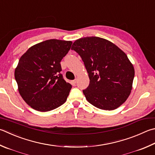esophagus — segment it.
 <instances>
[{
    "mask_svg": "<svg viewBox=\"0 0 155 155\" xmlns=\"http://www.w3.org/2000/svg\"><path fill=\"white\" fill-rule=\"evenodd\" d=\"M76 83H77V80H73L71 81V84L73 86L76 85Z\"/></svg>",
    "mask_w": 155,
    "mask_h": 155,
    "instance_id": "1",
    "label": "esophagus"
}]
</instances>
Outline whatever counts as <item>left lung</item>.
Returning a JSON list of instances; mask_svg holds the SVG:
<instances>
[{
	"mask_svg": "<svg viewBox=\"0 0 155 155\" xmlns=\"http://www.w3.org/2000/svg\"><path fill=\"white\" fill-rule=\"evenodd\" d=\"M71 49L81 56L88 72L89 85L83 91L87 100L106 110L121 106L131 94L135 74L125 52L97 36L77 39Z\"/></svg>",
	"mask_w": 155,
	"mask_h": 155,
	"instance_id": "obj_1",
	"label": "left lung"
}]
</instances>
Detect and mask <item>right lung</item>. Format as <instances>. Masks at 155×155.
Wrapping results in <instances>:
<instances>
[{"instance_id":"right-lung-1","label":"right lung","mask_w":155,"mask_h":155,"mask_svg":"<svg viewBox=\"0 0 155 155\" xmlns=\"http://www.w3.org/2000/svg\"><path fill=\"white\" fill-rule=\"evenodd\" d=\"M72 41L50 39L35 45L21 55L15 70L19 94L36 110L47 112L66 102L72 85L60 74V61Z\"/></svg>"}]
</instances>
